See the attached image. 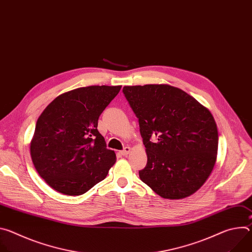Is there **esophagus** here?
<instances>
[{"mask_svg":"<svg viewBox=\"0 0 252 252\" xmlns=\"http://www.w3.org/2000/svg\"><path fill=\"white\" fill-rule=\"evenodd\" d=\"M129 152H130V148H129V147H126V148L121 152V154H122V156H127V155L129 154Z\"/></svg>","mask_w":252,"mask_h":252,"instance_id":"esophagus-1","label":"esophagus"}]
</instances>
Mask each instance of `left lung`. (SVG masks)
<instances>
[{
    "label": "left lung",
    "mask_w": 252,
    "mask_h": 252,
    "mask_svg": "<svg viewBox=\"0 0 252 252\" xmlns=\"http://www.w3.org/2000/svg\"><path fill=\"white\" fill-rule=\"evenodd\" d=\"M138 119L148 162L141 182L163 198L179 199L199 189L217 160L219 132L210 112L168 85L124 87Z\"/></svg>",
    "instance_id": "8db88e82"
}]
</instances>
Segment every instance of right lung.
I'll return each instance as SVG.
<instances>
[{
	"instance_id": "add662e5",
	"label": "right lung",
	"mask_w": 252,
	"mask_h": 252,
	"mask_svg": "<svg viewBox=\"0 0 252 252\" xmlns=\"http://www.w3.org/2000/svg\"><path fill=\"white\" fill-rule=\"evenodd\" d=\"M121 86L79 88L56 97L38 119L31 157L40 176L55 190L81 195L105 178L116 162L97 130L101 113Z\"/></svg>"
}]
</instances>
